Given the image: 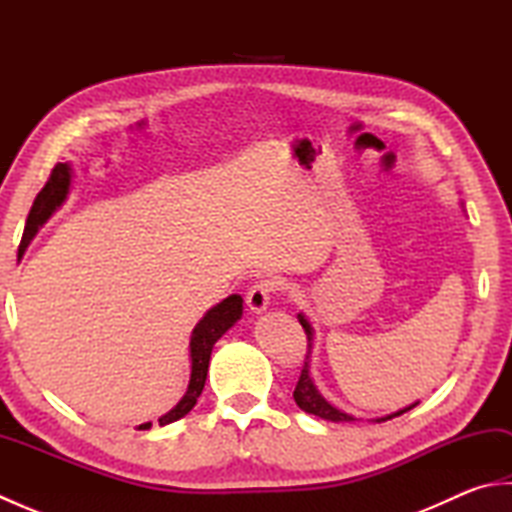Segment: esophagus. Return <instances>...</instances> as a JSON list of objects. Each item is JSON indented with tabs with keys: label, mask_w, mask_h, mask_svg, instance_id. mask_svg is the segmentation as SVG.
<instances>
[{
	"label": "esophagus",
	"mask_w": 512,
	"mask_h": 512,
	"mask_svg": "<svg viewBox=\"0 0 512 512\" xmlns=\"http://www.w3.org/2000/svg\"><path fill=\"white\" fill-rule=\"evenodd\" d=\"M279 290L277 279H259L246 292V303L253 312H264L270 306V299H273L275 292Z\"/></svg>",
	"instance_id": "obj_1"
}]
</instances>
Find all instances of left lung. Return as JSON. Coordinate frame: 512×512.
<instances>
[{
	"label": "left lung",
	"instance_id": "left-lung-1",
	"mask_svg": "<svg viewBox=\"0 0 512 512\" xmlns=\"http://www.w3.org/2000/svg\"><path fill=\"white\" fill-rule=\"evenodd\" d=\"M299 323H301V328L306 330V336H308V352H306V358H303V367H301V374H299V380H297V387H295V402L297 405L303 409V411H308V413H314V416H319V418H323V420H332V422H345V420H354L352 416H347V413H343V411H339L336 407H332L328 400H325L319 391H317V387H314V383H312V378H310V352H312V328H310V323L306 321V317H303V314H299ZM416 405H411V407H407V409H402V411H398V413H391V416H387V418H380L378 422H385V420H391V418H396V416H400V413H405V411H409V409H413Z\"/></svg>",
	"mask_w": 512,
	"mask_h": 512
}]
</instances>
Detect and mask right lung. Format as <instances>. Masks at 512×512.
Returning a JSON list of instances; mask_svg holds the SVG:
<instances>
[{"mask_svg":"<svg viewBox=\"0 0 512 512\" xmlns=\"http://www.w3.org/2000/svg\"><path fill=\"white\" fill-rule=\"evenodd\" d=\"M70 178H72L70 167L65 165V162L54 165V169L50 171V178L46 182V187H43L37 193L35 202H32V209L28 213L26 228H24V235H21L19 257L26 250V246L30 244V239L37 235L39 226L46 222L48 217L52 215V211L57 209V206H61V202L65 200V195H68V189H70ZM239 317H242V297L231 295L228 299H224L222 303H217L215 308L206 312L204 319L198 325H195V330L191 332V343H189V347H191L189 389L176 407H173L169 413H165L162 418H158L160 424L176 422L182 416H187V413L193 409V405L198 402L202 389H204V383H206V372H209L213 345ZM149 427H151V422H145V424H140L138 429H149Z\"/></svg>","mask_w":512,"mask_h":512,"instance_id":"obj_1","label":"right lung"}]
</instances>
